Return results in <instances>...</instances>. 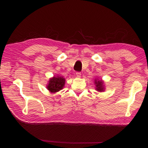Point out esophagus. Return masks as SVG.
<instances>
[{"mask_svg": "<svg viewBox=\"0 0 148 148\" xmlns=\"http://www.w3.org/2000/svg\"><path fill=\"white\" fill-rule=\"evenodd\" d=\"M81 72H77L76 73V76L77 77H81Z\"/></svg>", "mask_w": 148, "mask_h": 148, "instance_id": "34e87169", "label": "esophagus"}]
</instances>
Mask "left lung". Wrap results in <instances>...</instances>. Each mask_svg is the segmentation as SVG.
Here are the masks:
<instances>
[{
    "label": "left lung",
    "mask_w": 148,
    "mask_h": 148,
    "mask_svg": "<svg viewBox=\"0 0 148 148\" xmlns=\"http://www.w3.org/2000/svg\"><path fill=\"white\" fill-rule=\"evenodd\" d=\"M95 84H96V87H97V90L99 91H102L104 90V87H103V83L101 81H95Z\"/></svg>",
    "instance_id": "8db88e82"
}]
</instances>
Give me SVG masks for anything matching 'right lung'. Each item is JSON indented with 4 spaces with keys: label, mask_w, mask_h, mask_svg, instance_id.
Listing matches in <instances>:
<instances>
[{
    "label": "right lung",
    "mask_w": 148,
    "mask_h": 148,
    "mask_svg": "<svg viewBox=\"0 0 148 148\" xmlns=\"http://www.w3.org/2000/svg\"><path fill=\"white\" fill-rule=\"evenodd\" d=\"M65 79L62 77H53L50 79L47 89L51 92H56L61 90L64 86Z\"/></svg>",
    "instance_id": "right-lung-1"
}]
</instances>
